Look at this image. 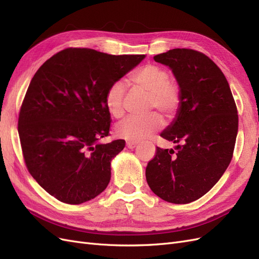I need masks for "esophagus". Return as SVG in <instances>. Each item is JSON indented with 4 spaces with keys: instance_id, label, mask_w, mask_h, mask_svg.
<instances>
[{
    "instance_id": "obj_1",
    "label": "esophagus",
    "mask_w": 259,
    "mask_h": 259,
    "mask_svg": "<svg viewBox=\"0 0 259 259\" xmlns=\"http://www.w3.org/2000/svg\"><path fill=\"white\" fill-rule=\"evenodd\" d=\"M136 146H137V143H136V142H131V140H128V142H126V147H127L128 149H134Z\"/></svg>"
}]
</instances>
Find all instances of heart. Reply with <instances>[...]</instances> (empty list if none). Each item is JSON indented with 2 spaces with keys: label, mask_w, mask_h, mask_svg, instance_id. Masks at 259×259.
Listing matches in <instances>:
<instances>
[{
  "label": "heart",
  "mask_w": 259,
  "mask_h": 259,
  "mask_svg": "<svg viewBox=\"0 0 259 259\" xmlns=\"http://www.w3.org/2000/svg\"><path fill=\"white\" fill-rule=\"evenodd\" d=\"M132 81L138 88L150 93L149 107L156 108L164 115L174 116L182 105V91L179 85L169 79L167 69L159 65L147 64L133 74ZM126 85L121 80L114 81L109 86L105 104L113 117L124 114V97ZM163 125L162 117L152 112L145 116H128L116 125V135L128 140H142L158 132Z\"/></svg>",
  "instance_id": "b5f03b06"
}]
</instances>
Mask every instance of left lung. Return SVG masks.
Segmentation results:
<instances>
[{
	"mask_svg": "<svg viewBox=\"0 0 259 259\" xmlns=\"http://www.w3.org/2000/svg\"><path fill=\"white\" fill-rule=\"evenodd\" d=\"M153 59L171 69L182 105L177 119L161 134L177 144V152L156 147L146 179L164 201L187 204L208 192L230 164L239 126L237 105L223 71L205 54L174 49Z\"/></svg>",
	"mask_w": 259,
	"mask_h": 259,
	"instance_id": "8db88e82",
	"label": "left lung"
}]
</instances>
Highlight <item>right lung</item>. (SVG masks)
Returning a JSON list of instances; mask_svg holds the SVG:
<instances>
[{"label": "right lung", "instance_id": "obj_1", "mask_svg": "<svg viewBox=\"0 0 259 259\" xmlns=\"http://www.w3.org/2000/svg\"><path fill=\"white\" fill-rule=\"evenodd\" d=\"M144 58L69 48L33 75L20 107L18 133L29 173L54 198L81 204L107 188L111 160L125 140L97 144L109 136L111 125L105 95Z\"/></svg>", "mask_w": 259, "mask_h": 259}]
</instances>
